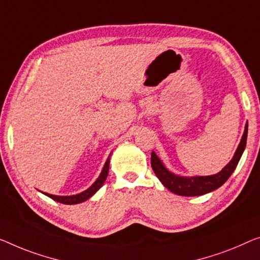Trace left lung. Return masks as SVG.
Returning <instances> with one entry per match:
<instances>
[{
  "instance_id": "8db88e82",
  "label": "left lung",
  "mask_w": 260,
  "mask_h": 260,
  "mask_svg": "<svg viewBox=\"0 0 260 260\" xmlns=\"http://www.w3.org/2000/svg\"><path fill=\"white\" fill-rule=\"evenodd\" d=\"M247 139V123L245 125V131L242 137L241 143H239L237 150L232 157V160L224 167L219 173L210 176H191V177H183L173 174L172 172L165 167L157 155L152 152L150 156V164L154 170L155 175L157 179L162 182V184L174 193L180 196H200L208 193L215 189L219 188L223 185L228 179L234 173V170L237 167L239 160H241L242 154L245 149Z\"/></svg>"
}]
</instances>
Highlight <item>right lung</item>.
<instances>
[{
	"mask_svg": "<svg viewBox=\"0 0 260 260\" xmlns=\"http://www.w3.org/2000/svg\"><path fill=\"white\" fill-rule=\"evenodd\" d=\"M108 169H110V156L105 162V166H104V168L102 170V173H100V175L96 181L93 183L90 188L87 189V190H85L80 193H77V195H72V196H57V195H51V193H46L43 192L44 195L49 196L50 199L57 201V202L59 203H63V204H78L84 202V201H86L90 199L91 196L94 195V193L99 190L100 188H102V185L104 184V182L106 181V177L108 175Z\"/></svg>",
	"mask_w": 260,
	"mask_h": 260,
	"instance_id": "obj_1",
	"label": "right lung"
}]
</instances>
